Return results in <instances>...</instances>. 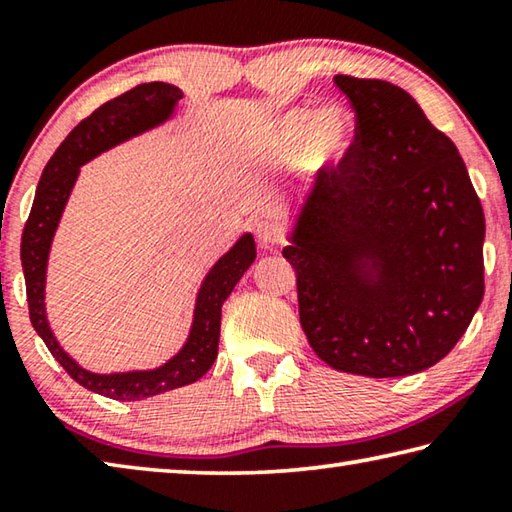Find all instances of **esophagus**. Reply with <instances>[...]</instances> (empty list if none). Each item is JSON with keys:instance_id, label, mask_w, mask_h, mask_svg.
I'll return each instance as SVG.
<instances>
[{"instance_id": "obj_1", "label": "esophagus", "mask_w": 512, "mask_h": 512, "mask_svg": "<svg viewBox=\"0 0 512 512\" xmlns=\"http://www.w3.org/2000/svg\"><path fill=\"white\" fill-rule=\"evenodd\" d=\"M257 239L264 248H275L282 244V232L275 223L264 221V223H259V228H257Z\"/></svg>"}]
</instances>
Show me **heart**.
<instances>
[{
  "label": "heart",
  "instance_id": "obj_1",
  "mask_svg": "<svg viewBox=\"0 0 512 512\" xmlns=\"http://www.w3.org/2000/svg\"><path fill=\"white\" fill-rule=\"evenodd\" d=\"M354 140V117L345 108L332 106L314 112L289 110L277 121L271 146L277 153H293L302 144L300 158L311 169H325L348 153Z\"/></svg>",
  "mask_w": 512,
  "mask_h": 512
}]
</instances>
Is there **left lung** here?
<instances>
[{"label": "left lung", "mask_w": 512, "mask_h": 512, "mask_svg": "<svg viewBox=\"0 0 512 512\" xmlns=\"http://www.w3.org/2000/svg\"><path fill=\"white\" fill-rule=\"evenodd\" d=\"M354 142L325 167L291 246L300 325L327 366L404 377L452 352L483 300L485 219L465 162L409 92L334 76Z\"/></svg>", "instance_id": "obj_1"}]
</instances>
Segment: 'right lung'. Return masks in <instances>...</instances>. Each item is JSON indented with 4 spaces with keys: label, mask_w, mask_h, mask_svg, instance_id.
<instances>
[{
    "label": "right lung",
    "mask_w": 512,
    "mask_h": 512,
    "mask_svg": "<svg viewBox=\"0 0 512 512\" xmlns=\"http://www.w3.org/2000/svg\"><path fill=\"white\" fill-rule=\"evenodd\" d=\"M183 99V92L169 83H142L137 88L119 94L112 101L85 117L65 142L51 155L33 198L31 214L22 232V268L27 282L29 318L31 325L45 341L54 359L67 370L76 384L92 393L106 395L110 400L131 402L144 400L173 388L194 384L201 379L219 354L221 334V307L230 296L241 275L255 262V241L250 235L241 237L228 255H223L207 273L201 291H198L194 325L189 332L185 348L164 366L144 372H119V375H94L83 370L69 354L60 348L51 334L45 314V273L49 246L54 239L60 214L65 210L69 192L79 176V167L110 146L128 140L146 128H153L169 119L176 101Z\"/></svg>",
    "instance_id": "right-lung-1"
}]
</instances>
